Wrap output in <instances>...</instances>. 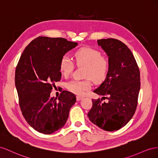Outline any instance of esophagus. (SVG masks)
Here are the masks:
<instances>
[{
    "mask_svg": "<svg viewBox=\"0 0 158 158\" xmlns=\"http://www.w3.org/2000/svg\"><path fill=\"white\" fill-rule=\"evenodd\" d=\"M82 98H83V97H81V96H77V101L81 100Z\"/></svg>",
    "mask_w": 158,
    "mask_h": 158,
    "instance_id": "esophagus-1",
    "label": "esophagus"
}]
</instances>
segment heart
I'll list each match as a JSON object with an SVG mask.
<instances>
[{"mask_svg": "<svg viewBox=\"0 0 158 158\" xmlns=\"http://www.w3.org/2000/svg\"><path fill=\"white\" fill-rule=\"evenodd\" d=\"M74 62L77 66H84L85 77L83 81L73 80L67 84V88L72 93L81 95L92 87L93 79L96 83H102L106 79L110 69L109 59L100 51L91 47H82L74 53ZM74 69V64L70 58L64 56L60 61L61 74L69 76Z\"/></svg>", "mask_w": 158, "mask_h": 158, "instance_id": "obj_1", "label": "heart"}]
</instances>
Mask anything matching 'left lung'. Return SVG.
<instances>
[{
  "mask_svg": "<svg viewBox=\"0 0 158 158\" xmlns=\"http://www.w3.org/2000/svg\"><path fill=\"white\" fill-rule=\"evenodd\" d=\"M109 56L110 69L106 79L94 90L109 102L92 100L87 114L94 124L106 131L124 127L132 118L138 105L140 74L136 60L127 45L114 38L97 40Z\"/></svg>",
  "mask_w": 158,
  "mask_h": 158,
  "instance_id": "1",
  "label": "left lung"
}]
</instances>
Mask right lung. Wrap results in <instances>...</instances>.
<instances>
[{
    "mask_svg": "<svg viewBox=\"0 0 158 158\" xmlns=\"http://www.w3.org/2000/svg\"><path fill=\"white\" fill-rule=\"evenodd\" d=\"M77 43L62 38L39 36L20 56L15 71V85L22 114L31 127L51 134L65 125L75 94L62 91L58 98L50 97L55 83L60 81L61 58Z\"/></svg>",
    "mask_w": 158,
    "mask_h": 158,
    "instance_id": "right-lung-1",
    "label": "right lung"
}]
</instances>
